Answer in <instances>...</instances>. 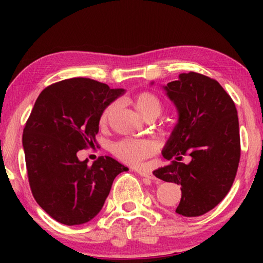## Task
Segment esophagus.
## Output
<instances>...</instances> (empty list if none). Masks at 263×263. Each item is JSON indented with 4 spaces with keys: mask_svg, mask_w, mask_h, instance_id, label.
<instances>
[{
    "mask_svg": "<svg viewBox=\"0 0 263 263\" xmlns=\"http://www.w3.org/2000/svg\"><path fill=\"white\" fill-rule=\"evenodd\" d=\"M138 174H139L141 177H145V179L148 180H155V176L152 174V173L146 172V171H138Z\"/></svg>",
    "mask_w": 263,
    "mask_h": 263,
    "instance_id": "obj_1",
    "label": "esophagus"
}]
</instances>
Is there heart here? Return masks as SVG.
<instances>
[{
  "label": "heart",
  "mask_w": 263,
  "mask_h": 263,
  "mask_svg": "<svg viewBox=\"0 0 263 263\" xmlns=\"http://www.w3.org/2000/svg\"><path fill=\"white\" fill-rule=\"evenodd\" d=\"M133 105L144 118H157L162 111V102L160 97L151 91H141L133 99ZM117 106L116 102H111L102 110L100 115V124L105 125L109 122L111 114ZM112 153L122 161L130 164H139L145 158L152 155L155 146L152 141L142 139H123L115 142L111 147Z\"/></svg>",
  "instance_id": "heart-1"
}]
</instances>
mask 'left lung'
I'll list each match as a JSON object with an SVG mask.
<instances>
[{
	"label": "left lung",
	"instance_id": "1",
	"mask_svg": "<svg viewBox=\"0 0 263 263\" xmlns=\"http://www.w3.org/2000/svg\"><path fill=\"white\" fill-rule=\"evenodd\" d=\"M162 88L174 103L179 119L162 149L163 158L173 161L153 174L181 185L179 215L202 216L222 201L237 174V109L216 80L195 72L182 73L179 80ZM185 154L192 158L189 164L180 162Z\"/></svg>",
	"mask_w": 263,
	"mask_h": 263
}]
</instances>
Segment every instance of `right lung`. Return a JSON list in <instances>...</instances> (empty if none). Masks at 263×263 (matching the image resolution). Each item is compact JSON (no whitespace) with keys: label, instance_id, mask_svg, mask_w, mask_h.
Returning <instances> with one entry per match:
<instances>
[{"label":"right lung","instance_id":"1","mask_svg":"<svg viewBox=\"0 0 263 263\" xmlns=\"http://www.w3.org/2000/svg\"><path fill=\"white\" fill-rule=\"evenodd\" d=\"M122 88L86 78L53 83L38 96L23 131V148L32 195L61 224L81 225L97 216L115 177L128 171L110 157L88 166L80 149L92 147L100 115L122 96Z\"/></svg>","mask_w":263,"mask_h":263}]
</instances>
